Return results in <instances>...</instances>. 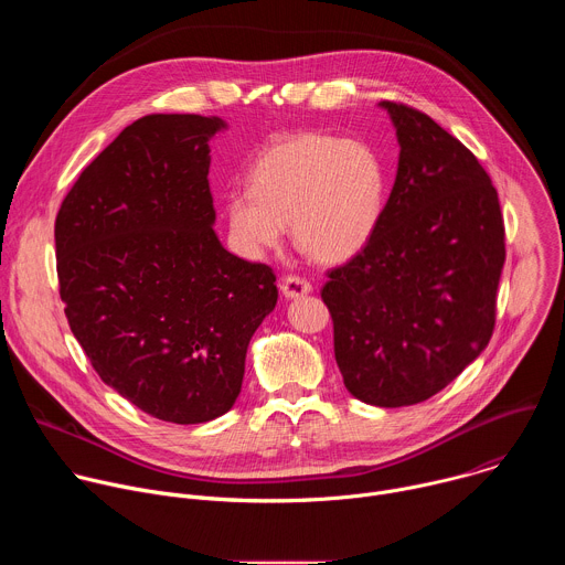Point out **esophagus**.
<instances>
[{"instance_id": "34e87169", "label": "esophagus", "mask_w": 565, "mask_h": 565, "mask_svg": "<svg viewBox=\"0 0 565 565\" xmlns=\"http://www.w3.org/2000/svg\"><path fill=\"white\" fill-rule=\"evenodd\" d=\"M312 290L310 281H306L303 277H297V275H288L281 279V292L284 297L288 299H297V297H303Z\"/></svg>"}]
</instances>
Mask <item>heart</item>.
I'll use <instances>...</instances> for the list:
<instances>
[{"label":"heart","instance_id":"b5f03b06","mask_svg":"<svg viewBox=\"0 0 565 565\" xmlns=\"http://www.w3.org/2000/svg\"><path fill=\"white\" fill-rule=\"evenodd\" d=\"M386 196V172L362 140L306 131L270 145L250 170V190L227 196L236 246L262 257L281 244L284 225L297 250L317 264H342L373 236Z\"/></svg>","mask_w":565,"mask_h":565}]
</instances>
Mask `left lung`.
I'll use <instances>...</instances> for the list:
<instances>
[{"mask_svg": "<svg viewBox=\"0 0 565 565\" xmlns=\"http://www.w3.org/2000/svg\"><path fill=\"white\" fill-rule=\"evenodd\" d=\"M397 174L369 244L329 270L344 386L366 405L409 407L456 380L488 347L505 264L497 188L478 158L427 114L382 100Z\"/></svg>", "mask_w": 565, "mask_h": 565, "instance_id": "1", "label": "left lung"}]
</instances>
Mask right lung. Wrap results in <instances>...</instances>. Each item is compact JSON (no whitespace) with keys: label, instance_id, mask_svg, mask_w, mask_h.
Returning a JSON list of instances; mask_svg holds the SVG:
<instances>
[{"label":"right lung","instance_id":"1","mask_svg":"<svg viewBox=\"0 0 565 565\" xmlns=\"http://www.w3.org/2000/svg\"><path fill=\"white\" fill-rule=\"evenodd\" d=\"M223 127L196 114L131 122L55 218L75 340L105 384L174 425L232 409L250 338L277 303L273 268L234 257L212 230L207 142Z\"/></svg>","mask_w":565,"mask_h":565}]
</instances>
